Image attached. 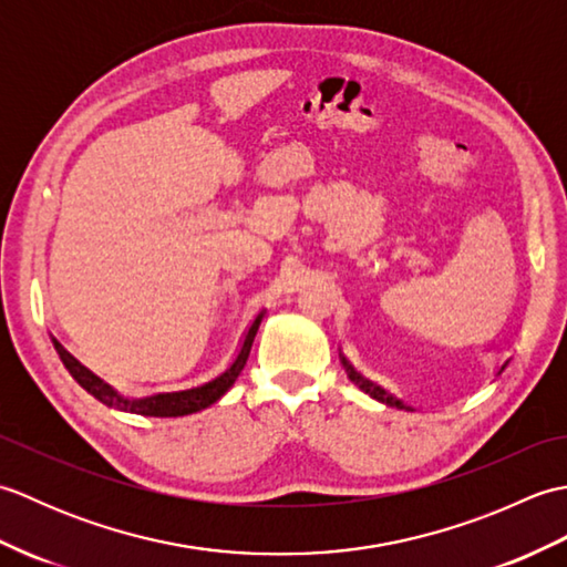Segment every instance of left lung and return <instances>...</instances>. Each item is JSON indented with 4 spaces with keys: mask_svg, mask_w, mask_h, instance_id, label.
Masks as SVG:
<instances>
[{
    "mask_svg": "<svg viewBox=\"0 0 567 567\" xmlns=\"http://www.w3.org/2000/svg\"><path fill=\"white\" fill-rule=\"evenodd\" d=\"M502 370H504V368H502ZM346 375H348V378H351V380H353V382L358 384V388H360V390H363L365 394H370V396H372V400H378V402H384V404H390V406H400V409L404 406V404H402L400 400H394V396H390L388 392H384V390H380V388H378V384H372V382H368V380H363V378H360V375H358V372H355V370H353L351 365H346Z\"/></svg>",
    "mask_w": 567,
    "mask_h": 567,
    "instance_id": "1",
    "label": "left lung"
}]
</instances>
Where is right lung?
Instances as JSON below:
<instances>
[{
    "label": "right lung",
    "instance_id": "1",
    "mask_svg": "<svg viewBox=\"0 0 567 567\" xmlns=\"http://www.w3.org/2000/svg\"><path fill=\"white\" fill-rule=\"evenodd\" d=\"M260 319H262V315L250 323V329L246 333V341H244V346H240V353L236 355L231 368L221 372L219 378L207 382V384H202V388H195V390L155 394V396H146V400H124V396L116 394L110 388V384H104L100 378H94L87 368H82L78 360L65 351L63 346L55 343V351H58L60 360H63V365L68 368L70 375L80 382V388L87 390L92 396H97L102 404L122 409V412L141 414V416H185V414H195V412H199V409H207L209 404H214L236 382V378L240 375V370L246 368V360L250 355V346H252V339H256V333H258Z\"/></svg>",
    "mask_w": 567,
    "mask_h": 567
}]
</instances>
